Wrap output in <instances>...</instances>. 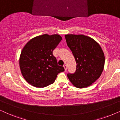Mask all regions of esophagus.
<instances>
[{"instance_id":"obj_1","label":"esophagus","mask_w":120,"mask_h":120,"mask_svg":"<svg viewBox=\"0 0 120 120\" xmlns=\"http://www.w3.org/2000/svg\"><path fill=\"white\" fill-rule=\"evenodd\" d=\"M63 67L64 68V69H65V71H66V70H67V66H66V65H65V64L64 65Z\"/></svg>"}]
</instances>
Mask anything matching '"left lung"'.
<instances>
[{
    "mask_svg": "<svg viewBox=\"0 0 120 120\" xmlns=\"http://www.w3.org/2000/svg\"><path fill=\"white\" fill-rule=\"evenodd\" d=\"M66 43L77 64L74 74H68L76 87H87L100 78L105 65V55L98 42L84 35L67 34Z\"/></svg>",
    "mask_w": 120,
    "mask_h": 120,
    "instance_id": "8db88e82",
    "label": "left lung"
}]
</instances>
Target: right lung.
Instances as JSON below:
<instances>
[{"mask_svg":"<svg viewBox=\"0 0 120 120\" xmlns=\"http://www.w3.org/2000/svg\"><path fill=\"white\" fill-rule=\"evenodd\" d=\"M61 40L58 34H44L31 39L24 46L19 66L22 76L29 84L36 87H46L54 82L57 74L64 71L52 54Z\"/></svg>","mask_w":120,"mask_h":120,"instance_id":"right-lung-1","label":"right lung"}]
</instances>
